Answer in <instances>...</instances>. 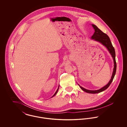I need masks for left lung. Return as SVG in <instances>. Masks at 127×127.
Listing matches in <instances>:
<instances>
[{
  "mask_svg": "<svg viewBox=\"0 0 127 127\" xmlns=\"http://www.w3.org/2000/svg\"><path fill=\"white\" fill-rule=\"evenodd\" d=\"M92 26L94 30H95V32L93 34V35L91 37V39H93L94 41H97L98 42L101 43L104 46H105L109 52V53L111 55L113 61H114V68H113V71L112 73V76L111 77V79L109 80V83L107 85H106L105 86H104L102 88L95 90V91H92V90H89L85 89L84 88L82 87L79 85V86L81 88V89L82 91H84L85 92L88 93H91V94H96L98 93L102 92L103 91L106 90L107 89L109 86V85L111 83L112 81H113V79L114 78L116 72V67H117V65H116V62L115 60V49L113 47L112 43L110 41V38L109 36L105 33H103L102 31L100 30L96 25L94 24H92Z\"/></svg>",
  "mask_w": 127,
  "mask_h": 127,
  "instance_id": "left-lung-1",
  "label": "left lung"
}]
</instances>
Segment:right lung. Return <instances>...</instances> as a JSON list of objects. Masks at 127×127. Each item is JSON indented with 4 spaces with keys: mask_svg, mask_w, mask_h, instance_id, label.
Listing matches in <instances>:
<instances>
[{
    "mask_svg": "<svg viewBox=\"0 0 127 127\" xmlns=\"http://www.w3.org/2000/svg\"><path fill=\"white\" fill-rule=\"evenodd\" d=\"M59 87H58V89H57V91H56V92H55V93L54 94V95H53V96H52V97H54V96H55V95H56V94H57V92H58V91H59Z\"/></svg>",
    "mask_w": 127,
    "mask_h": 127,
    "instance_id": "add662e5",
    "label": "right lung"
}]
</instances>
